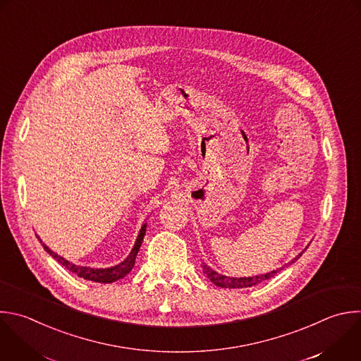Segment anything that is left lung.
Segmentation results:
<instances>
[{
	"instance_id": "left-lung-1",
	"label": "left lung",
	"mask_w": 361,
	"mask_h": 361,
	"mask_svg": "<svg viewBox=\"0 0 361 361\" xmlns=\"http://www.w3.org/2000/svg\"><path fill=\"white\" fill-rule=\"evenodd\" d=\"M303 254V252H302ZM302 254H299L295 259H292V262L289 264H293L295 261L299 259V257H302ZM202 269L204 272L207 274V276L209 278V281L216 285V286H221V288H229V289H238V288H251L254 285H258L267 279H271L272 276H275L279 271H282V268L276 269V271H272L269 274H265V275H258V276H250V278H229V276H225V275H219L216 274L215 271H212L209 267H207L205 264L202 265Z\"/></svg>"
}]
</instances>
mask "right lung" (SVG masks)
<instances>
[{
    "label": "right lung",
    "instance_id": "add662e5",
    "mask_svg": "<svg viewBox=\"0 0 361 361\" xmlns=\"http://www.w3.org/2000/svg\"><path fill=\"white\" fill-rule=\"evenodd\" d=\"M145 233H146V224L142 226L140 229V233L136 239V244L130 252V255L122 262L118 264L116 267H111V268H106V269H93V268H87V267H78V265H73L72 262L63 259L62 257H59L58 254H55L54 251H51L42 241L41 238L37 236L39 239V243L42 244L44 250L54 258L56 259L61 265H63L68 271L76 274L79 278H83L86 281H92V282H99V283H111L120 278H125L130 271L132 268L135 267V261H136V255L142 247V243H143V238H145Z\"/></svg>",
    "mask_w": 361,
    "mask_h": 361
}]
</instances>
